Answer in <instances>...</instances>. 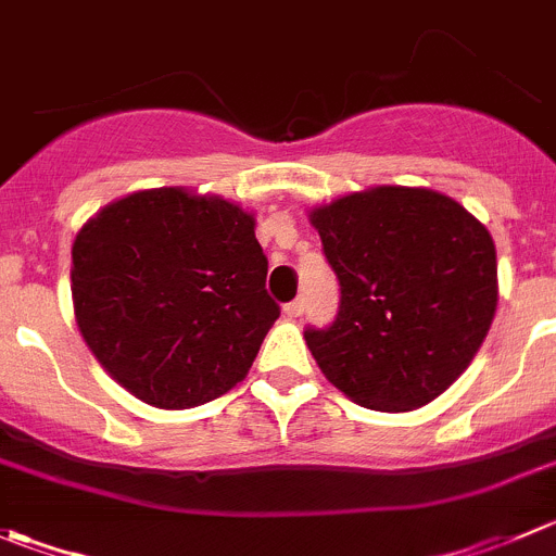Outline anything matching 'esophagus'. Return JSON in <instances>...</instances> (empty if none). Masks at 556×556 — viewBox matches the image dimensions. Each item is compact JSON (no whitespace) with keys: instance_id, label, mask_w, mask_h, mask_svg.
<instances>
[{"instance_id":"1","label":"esophagus","mask_w":556,"mask_h":556,"mask_svg":"<svg viewBox=\"0 0 556 556\" xmlns=\"http://www.w3.org/2000/svg\"><path fill=\"white\" fill-rule=\"evenodd\" d=\"M285 315L288 317L304 315V299H295V301H290V304H285Z\"/></svg>"}]
</instances>
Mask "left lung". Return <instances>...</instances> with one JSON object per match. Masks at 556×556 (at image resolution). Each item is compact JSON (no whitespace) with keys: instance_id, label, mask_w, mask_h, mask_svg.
Returning <instances> with one entry per match:
<instances>
[{"instance_id":"obj_1","label":"left lung","mask_w":556,"mask_h":556,"mask_svg":"<svg viewBox=\"0 0 556 556\" xmlns=\"http://www.w3.org/2000/svg\"><path fill=\"white\" fill-rule=\"evenodd\" d=\"M342 290L339 315L304 331L328 382L361 407L407 413L470 366L497 312L486 225L427 187H369L309 212Z\"/></svg>"}]
</instances>
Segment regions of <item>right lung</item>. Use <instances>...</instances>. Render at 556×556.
I'll use <instances>...</instances> for the list:
<instances>
[{
    "label": "right lung",
    "instance_id": "right-lung-1",
    "mask_svg": "<svg viewBox=\"0 0 556 556\" xmlns=\"http://www.w3.org/2000/svg\"><path fill=\"white\" fill-rule=\"evenodd\" d=\"M255 214L187 187L108 203L73 241V309L102 369L152 407L241 382L279 317Z\"/></svg>",
    "mask_w": 556,
    "mask_h": 556
}]
</instances>
